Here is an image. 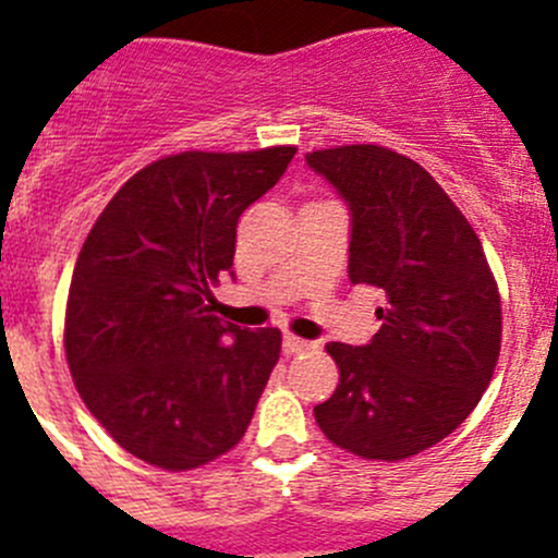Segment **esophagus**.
<instances>
[{
  "label": "esophagus",
  "mask_w": 558,
  "mask_h": 558,
  "mask_svg": "<svg viewBox=\"0 0 558 558\" xmlns=\"http://www.w3.org/2000/svg\"><path fill=\"white\" fill-rule=\"evenodd\" d=\"M315 342L311 340H302V337L296 335H283V351L289 353V356H294V353H305V351H313Z\"/></svg>",
  "instance_id": "1"
}]
</instances>
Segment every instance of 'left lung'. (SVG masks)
I'll list each match as a JSON object with an SVG mask.
<instances>
[{
    "label": "left lung",
    "mask_w": 558,
    "mask_h": 558,
    "mask_svg": "<svg viewBox=\"0 0 558 558\" xmlns=\"http://www.w3.org/2000/svg\"><path fill=\"white\" fill-rule=\"evenodd\" d=\"M351 210L348 278L386 294L367 345L329 342L340 384L315 404L335 446L399 461L448 437L497 367L502 307L475 229L437 180L380 145L313 150Z\"/></svg>",
    "instance_id": "left-lung-1"
}]
</instances>
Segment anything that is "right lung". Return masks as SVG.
Segmentation results:
<instances>
[{
  "mask_svg": "<svg viewBox=\"0 0 558 558\" xmlns=\"http://www.w3.org/2000/svg\"><path fill=\"white\" fill-rule=\"evenodd\" d=\"M294 145L167 156L118 189L88 232L66 300L64 348L94 418L137 459L194 470L245 435L280 356L278 329L213 315L238 221Z\"/></svg>",
  "mask_w": 558,
  "mask_h": 558,
  "instance_id": "obj_1",
  "label": "right lung"
}]
</instances>
